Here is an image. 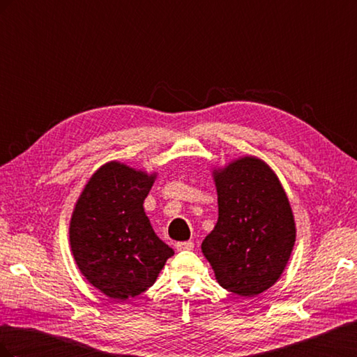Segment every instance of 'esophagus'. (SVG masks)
I'll list each match as a JSON object with an SVG mask.
<instances>
[{
  "label": "esophagus",
  "instance_id": "obj_1",
  "mask_svg": "<svg viewBox=\"0 0 357 357\" xmlns=\"http://www.w3.org/2000/svg\"><path fill=\"white\" fill-rule=\"evenodd\" d=\"M176 248H177L178 252H181V250H192L193 243L192 241H178V243H176Z\"/></svg>",
  "mask_w": 357,
  "mask_h": 357
}]
</instances>
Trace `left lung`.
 <instances>
[{"instance_id": "left-lung-1", "label": "left lung", "mask_w": 357, "mask_h": 357, "mask_svg": "<svg viewBox=\"0 0 357 357\" xmlns=\"http://www.w3.org/2000/svg\"><path fill=\"white\" fill-rule=\"evenodd\" d=\"M213 174L219 219L202 241V253L223 289L256 296L284 271L296 238L294 213L261 159L245 156Z\"/></svg>"}]
</instances>
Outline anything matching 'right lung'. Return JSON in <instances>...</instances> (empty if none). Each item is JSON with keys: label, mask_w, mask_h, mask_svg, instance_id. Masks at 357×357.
<instances>
[{"label": "right lung", "mask_w": 357, "mask_h": 357, "mask_svg": "<svg viewBox=\"0 0 357 357\" xmlns=\"http://www.w3.org/2000/svg\"><path fill=\"white\" fill-rule=\"evenodd\" d=\"M155 177L109 162L91 177L71 215L75 264L93 287L117 302L142 295L174 255L144 213Z\"/></svg>", "instance_id": "add662e5"}]
</instances>
